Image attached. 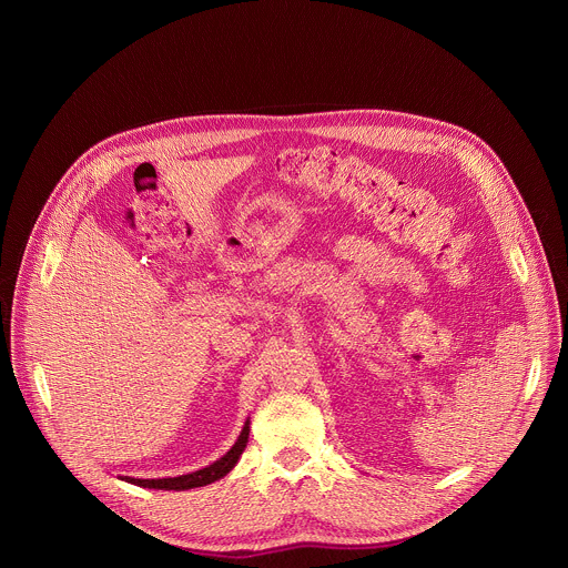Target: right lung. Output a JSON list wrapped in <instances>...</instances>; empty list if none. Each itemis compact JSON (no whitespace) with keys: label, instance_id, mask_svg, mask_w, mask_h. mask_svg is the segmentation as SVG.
<instances>
[{"label":"right lung","instance_id":"1","mask_svg":"<svg viewBox=\"0 0 568 568\" xmlns=\"http://www.w3.org/2000/svg\"><path fill=\"white\" fill-rule=\"evenodd\" d=\"M247 438H250V423H245V427H242L235 445L220 460H215L213 465H209L204 469H197V471H191V474H182V476H173V478H132V476H125V480L134 483V485H141V488H154V490H191V488H200V485H209V483L226 476L233 469V465L237 463L242 449L247 447Z\"/></svg>","mask_w":568,"mask_h":568}]
</instances>
